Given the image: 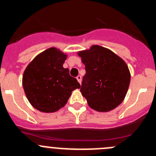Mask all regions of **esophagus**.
<instances>
[{"label": "esophagus", "mask_w": 156, "mask_h": 156, "mask_svg": "<svg viewBox=\"0 0 156 156\" xmlns=\"http://www.w3.org/2000/svg\"><path fill=\"white\" fill-rule=\"evenodd\" d=\"M76 78H77V80H78V82H79L80 84H81V75H78Z\"/></svg>", "instance_id": "34e87169"}]
</instances>
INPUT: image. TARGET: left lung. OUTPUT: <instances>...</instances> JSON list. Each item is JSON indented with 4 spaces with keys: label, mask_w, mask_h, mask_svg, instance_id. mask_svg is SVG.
<instances>
[{
    "label": "left lung",
    "mask_w": 156,
    "mask_h": 156,
    "mask_svg": "<svg viewBox=\"0 0 156 156\" xmlns=\"http://www.w3.org/2000/svg\"><path fill=\"white\" fill-rule=\"evenodd\" d=\"M78 55L85 66L81 94L97 112H109L122 103L130 81L126 62L109 49L93 45Z\"/></svg>",
    "instance_id": "1"
}]
</instances>
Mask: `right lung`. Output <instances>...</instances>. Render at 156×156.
<instances>
[{
    "instance_id": "right-lung-1",
    "label": "right lung",
    "mask_w": 156,
    "mask_h": 156,
    "mask_svg": "<svg viewBox=\"0 0 156 156\" xmlns=\"http://www.w3.org/2000/svg\"><path fill=\"white\" fill-rule=\"evenodd\" d=\"M67 54L50 48L39 53L25 69L23 87L31 106L42 112L64 107L72 92L81 87L76 78L63 68Z\"/></svg>"
}]
</instances>
